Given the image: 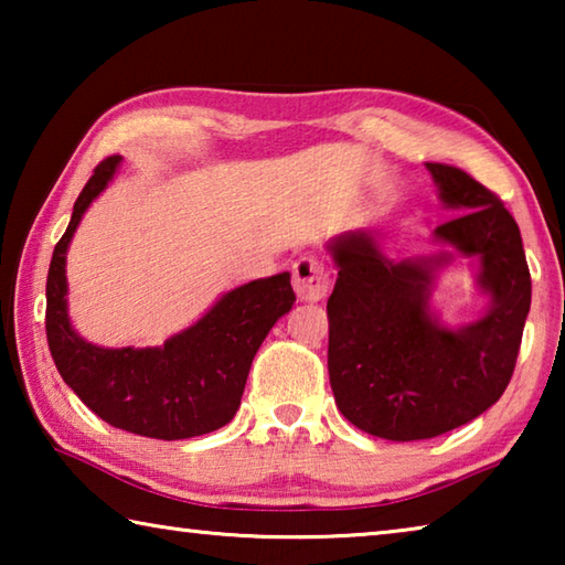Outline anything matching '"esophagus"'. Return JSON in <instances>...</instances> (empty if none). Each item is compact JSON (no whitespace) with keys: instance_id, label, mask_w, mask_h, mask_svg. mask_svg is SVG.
Wrapping results in <instances>:
<instances>
[{"instance_id":"34e87169","label":"esophagus","mask_w":565,"mask_h":565,"mask_svg":"<svg viewBox=\"0 0 565 565\" xmlns=\"http://www.w3.org/2000/svg\"><path fill=\"white\" fill-rule=\"evenodd\" d=\"M294 291L301 301H321L329 291V274L317 256L303 254L291 266Z\"/></svg>"}]
</instances>
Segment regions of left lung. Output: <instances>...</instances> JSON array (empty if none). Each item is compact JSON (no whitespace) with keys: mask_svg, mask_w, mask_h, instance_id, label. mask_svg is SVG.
I'll use <instances>...</instances> for the list:
<instances>
[{"mask_svg":"<svg viewBox=\"0 0 565 565\" xmlns=\"http://www.w3.org/2000/svg\"><path fill=\"white\" fill-rule=\"evenodd\" d=\"M438 199L456 212L434 242L478 262L489 296L481 319L446 327L431 309L451 252L388 259L371 232L329 242L339 269L329 296V379L353 426L388 441H420L468 424L509 386L531 309V274L515 218L466 171L426 164Z\"/></svg>","mask_w":565,"mask_h":565,"instance_id":"left-lung-1","label":"left lung"}]
</instances>
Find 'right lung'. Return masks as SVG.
<instances>
[{
	"instance_id": "1",
	"label": "right lung",
	"mask_w": 565,
	"mask_h": 565,
	"mask_svg": "<svg viewBox=\"0 0 565 565\" xmlns=\"http://www.w3.org/2000/svg\"><path fill=\"white\" fill-rule=\"evenodd\" d=\"M121 157L94 169L54 246L46 276V341L64 384L102 420L129 434L179 441L212 434L234 418L248 369L266 333L296 301L291 274L226 291L202 319L164 347L107 349L74 331L66 306V252L82 216L117 174Z\"/></svg>"
}]
</instances>
